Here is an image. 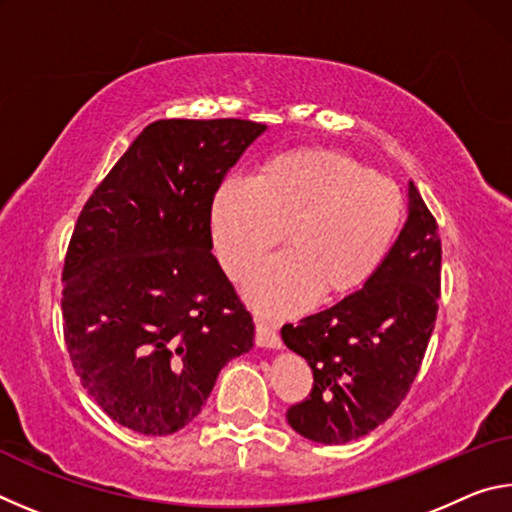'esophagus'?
<instances>
[{
	"label": "esophagus",
	"mask_w": 512,
	"mask_h": 512,
	"mask_svg": "<svg viewBox=\"0 0 512 512\" xmlns=\"http://www.w3.org/2000/svg\"><path fill=\"white\" fill-rule=\"evenodd\" d=\"M255 341L262 348H282V339L273 325H268L264 318H255Z\"/></svg>",
	"instance_id": "34e87169"
}]
</instances>
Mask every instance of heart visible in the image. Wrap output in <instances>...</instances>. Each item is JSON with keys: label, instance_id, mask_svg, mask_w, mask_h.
<instances>
[{"label": "heart", "instance_id": "heart-1", "mask_svg": "<svg viewBox=\"0 0 512 512\" xmlns=\"http://www.w3.org/2000/svg\"><path fill=\"white\" fill-rule=\"evenodd\" d=\"M402 216L400 189L359 160L332 149H291L268 158L253 180H223L210 228L232 280H244L282 235L287 239V253L259 268L246 287L250 302L275 316L316 296L336 300L359 291L384 264Z\"/></svg>", "mask_w": 512, "mask_h": 512}]
</instances>
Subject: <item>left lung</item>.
<instances>
[{
    "label": "left lung",
    "instance_id": "left-lung-1",
    "mask_svg": "<svg viewBox=\"0 0 512 512\" xmlns=\"http://www.w3.org/2000/svg\"><path fill=\"white\" fill-rule=\"evenodd\" d=\"M440 259L436 219L409 183V219L379 271L334 307L282 327L314 372L311 393L287 411L300 436L343 445L395 413L436 325Z\"/></svg>",
    "mask_w": 512,
    "mask_h": 512
}]
</instances>
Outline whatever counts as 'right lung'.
<instances>
[{"label": "right lung", "instance_id": "right-lung-1", "mask_svg": "<svg viewBox=\"0 0 512 512\" xmlns=\"http://www.w3.org/2000/svg\"><path fill=\"white\" fill-rule=\"evenodd\" d=\"M266 131L248 119H160L88 203L63 266V332L85 391L121 427L167 436L201 413L253 316L212 255L225 173Z\"/></svg>", "mask_w": 512, "mask_h": 512}]
</instances>
